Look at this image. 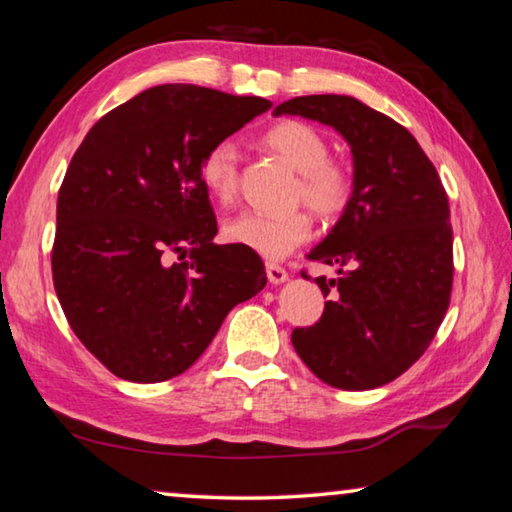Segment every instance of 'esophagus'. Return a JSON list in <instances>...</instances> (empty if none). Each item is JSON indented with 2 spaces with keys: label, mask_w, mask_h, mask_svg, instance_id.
Wrapping results in <instances>:
<instances>
[{
  "label": "esophagus",
  "mask_w": 512,
  "mask_h": 512,
  "mask_svg": "<svg viewBox=\"0 0 512 512\" xmlns=\"http://www.w3.org/2000/svg\"><path fill=\"white\" fill-rule=\"evenodd\" d=\"M266 277H268V282H271V284H282L289 277V273H287V268L280 266V264L266 262Z\"/></svg>",
  "instance_id": "1"
}]
</instances>
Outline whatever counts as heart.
<instances>
[{
	"instance_id": "heart-1",
	"label": "heart",
	"mask_w": 512,
	"mask_h": 512,
	"mask_svg": "<svg viewBox=\"0 0 512 512\" xmlns=\"http://www.w3.org/2000/svg\"><path fill=\"white\" fill-rule=\"evenodd\" d=\"M266 151L298 171L293 198L305 203L320 219H339L352 205L354 173L348 164L329 158L327 137L307 121L282 119L259 137ZM201 178L216 201L232 203L239 192L237 149L230 142L214 144L203 155ZM225 237L266 259H284L311 237V216L293 210L273 216L244 212L225 225Z\"/></svg>"
}]
</instances>
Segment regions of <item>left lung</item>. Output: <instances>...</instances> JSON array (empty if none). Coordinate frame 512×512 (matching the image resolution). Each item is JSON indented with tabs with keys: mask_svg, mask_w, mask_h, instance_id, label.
Segmentation results:
<instances>
[{
	"mask_svg": "<svg viewBox=\"0 0 512 512\" xmlns=\"http://www.w3.org/2000/svg\"><path fill=\"white\" fill-rule=\"evenodd\" d=\"M273 115L334 126L350 144L357 183L352 205L309 253L314 262L339 266V277H316L332 300L314 325L293 329V348L329 386H384L429 348L452 298L445 187L415 137L359 99L309 94L280 103Z\"/></svg>",
	"mask_w": 512,
	"mask_h": 512,
	"instance_id": "8db88e82",
	"label": "left lung"
}]
</instances>
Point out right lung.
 Wrapping results in <instances>:
<instances>
[{
	"instance_id": "right-lung-1",
	"label": "right lung",
	"mask_w": 512,
	"mask_h": 512,
	"mask_svg": "<svg viewBox=\"0 0 512 512\" xmlns=\"http://www.w3.org/2000/svg\"><path fill=\"white\" fill-rule=\"evenodd\" d=\"M271 103L155 85L90 128L58 192L54 289L81 343L112 375L185 372L228 311L264 289L257 253L214 244L201 162Z\"/></svg>"
}]
</instances>
